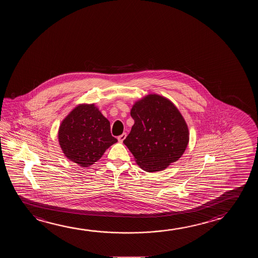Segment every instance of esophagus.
<instances>
[{
  "mask_svg": "<svg viewBox=\"0 0 258 258\" xmlns=\"http://www.w3.org/2000/svg\"><path fill=\"white\" fill-rule=\"evenodd\" d=\"M126 137H127V134H126V133H122L120 136H119V137H118V140H119V142H123V140L126 139Z\"/></svg>",
  "mask_w": 258,
  "mask_h": 258,
  "instance_id": "esophagus-1",
  "label": "esophagus"
}]
</instances>
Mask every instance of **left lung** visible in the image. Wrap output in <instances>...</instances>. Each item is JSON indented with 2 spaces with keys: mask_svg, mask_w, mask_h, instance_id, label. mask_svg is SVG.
I'll return each mask as SVG.
<instances>
[{
  "mask_svg": "<svg viewBox=\"0 0 258 258\" xmlns=\"http://www.w3.org/2000/svg\"><path fill=\"white\" fill-rule=\"evenodd\" d=\"M131 115L135 123L123 143L140 168L147 172L161 171L183 155L189 131L171 101L150 94L135 103Z\"/></svg>",
  "mask_w": 258,
  "mask_h": 258,
  "instance_id": "left-lung-1",
  "label": "left lung"
}]
</instances>
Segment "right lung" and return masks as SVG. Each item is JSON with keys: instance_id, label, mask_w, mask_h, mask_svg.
<instances>
[{"instance_id": "add662e5", "label": "right lung", "mask_w": 258, "mask_h": 258, "mask_svg": "<svg viewBox=\"0 0 258 258\" xmlns=\"http://www.w3.org/2000/svg\"><path fill=\"white\" fill-rule=\"evenodd\" d=\"M58 142L64 156L81 167L97 162L117 142L110 122L94 104L79 105L60 124Z\"/></svg>"}]
</instances>
